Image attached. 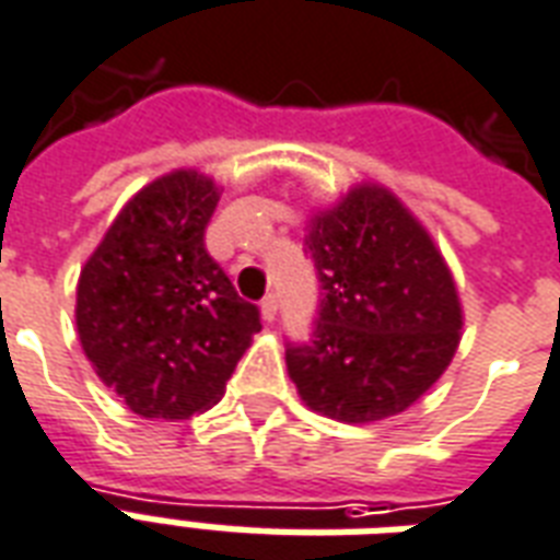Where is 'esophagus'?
Segmentation results:
<instances>
[{"label":"esophagus","mask_w":560,"mask_h":560,"mask_svg":"<svg viewBox=\"0 0 560 560\" xmlns=\"http://www.w3.org/2000/svg\"><path fill=\"white\" fill-rule=\"evenodd\" d=\"M276 314H279V296H276V293H270V296H264V302H261V319L264 323H272V319H276Z\"/></svg>","instance_id":"esophagus-1"}]
</instances>
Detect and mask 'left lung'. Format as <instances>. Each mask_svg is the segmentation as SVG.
<instances>
[{"label": "left lung", "instance_id": "1", "mask_svg": "<svg viewBox=\"0 0 560 560\" xmlns=\"http://www.w3.org/2000/svg\"><path fill=\"white\" fill-rule=\"evenodd\" d=\"M305 252L323 299L311 343L288 349L299 399L349 425L411 408L450 366L464 326L429 229L394 190L361 182L311 213Z\"/></svg>", "mask_w": 560, "mask_h": 560}]
</instances>
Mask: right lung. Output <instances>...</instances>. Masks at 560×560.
<instances>
[{"label": "right lung", "mask_w": 560, "mask_h": 560, "mask_svg": "<svg viewBox=\"0 0 560 560\" xmlns=\"http://www.w3.org/2000/svg\"><path fill=\"white\" fill-rule=\"evenodd\" d=\"M220 202L182 166L131 196L81 267L75 328L105 387L147 420H190L220 402L261 317L205 249Z\"/></svg>", "instance_id": "obj_1"}]
</instances>
